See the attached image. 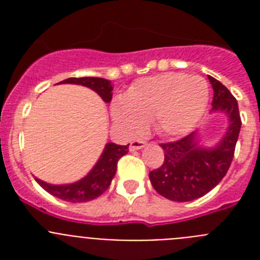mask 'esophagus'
Returning <instances> with one entry per match:
<instances>
[{
    "label": "esophagus",
    "mask_w": 260,
    "mask_h": 260,
    "mask_svg": "<svg viewBox=\"0 0 260 260\" xmlns=\"http://www.w3.org/2000/svg\"><path fill=\"white\" fill-rule=\"evenodd\" d=\"M147 142L143 141V139H134V141L130 143V150L132 151H135V150H141V148H143L144 146H146Z\"/></svg>",
    "instance_id": "1"
}]
</instances>
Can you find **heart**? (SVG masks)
Wrapping results in <instances>:
<instances>
[{
    "mask_svg": "<svg viewBox=\"0 0 260 260\" xmlns=\"http://www.w3.org/2000/svg\"><path fill=\"white\" fill-rule=\"evenodd\" d=\"M208 104V84L201 77L165 73L137 80L125 99L112 104V114L127 133L155 123L157 132L174 137L190 132Z\"/></svg>",
    "mask_w": 260,
    "mask_h": 260,
    "instance_id": "b5f03b06",
    "label": "heart"
}]
</instances>
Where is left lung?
Here are the masks:
<instances>
[{"instance_id": "1", "label": "left lung", "mask_w": 260, "mask_h": 260, "mask_svg": "<svg viewBox=\"0 0 260 260\" xmlns=\"http://www.w3.org/2000/svg\"><path fill=\"white\" fill-rule=\"evenodd\" d=\"M213 88L212 110H221L229 116V127L222 141L211 150L197 146L195 133L178 141L161 143L164 161L150 172L153 189L174 202L198 199L222 180L232 164L241 130L238 103L219 80L208 77Z\"/></svg>"}]
</instances>
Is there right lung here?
Listing matches in <instances>:
<instances>
[{"label":"right lung","instance_id":"add662e5","mask_svg":"<svg viewBox=\"0 0 260 260\" xmlns=\"http://www.w3.org/2000/svg\"><path fill=\"white\" fill-rule=\"evenodd\" d=\"M59 83H73L82 84L88 88L93 89L95 92L102 96L105 103H110L112 100V91L113 87L109 80L103 78L83 77V78H69L62 80ZM128 152L127 146H118L116 143H108L105 146L104 152L102 153L99 161L93 167V169L84 177L83 180L78 181L71 185H49L43 182L39 178H35L36 182L47 190L49 194L54 195L62 201L71 202V203H82L98 198L109 187L110 182L113 180L117 171V162L123 155Z\"/></svg>","mask_w":260,"mask_h":260}]
</instances>
